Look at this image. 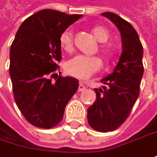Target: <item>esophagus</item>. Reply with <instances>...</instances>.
<instances>
[{
  "label": "esophagus",
  "mask_w": 157,
  "mask_h": 157,
  "mask_svg": "<svg viewBox=\"0 0 157 157\" xmlns=\"http://www.w3.org/2000/svg\"><path fill=\"white\" fill-rule=\"evenodd\" d=\"M84 90H86V86H84V84L82 82H79V86H78V92H83Z\"/></svg>",
  "instance_id": "1"
}]
</instances>
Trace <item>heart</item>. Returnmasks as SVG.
Listing matches in <instances>:
<instances>
[{
  "instance_id": "heart-1",
  "label": "heart",
  "mask_w": 157,
  "mask_h": 157,
  "mask_svg": "<svg viewBox=\"0 0 157 157\" xmlns=\"http://www.w3.org/2000/svg\"><path fill=\"white\" fill-rule=\"evenodd\" d=\"M94 37L101 44L98 51L106 61L113 59L116 56V49L113 46L106 42L110 38L109 31L102 25H95L91 30ZM59 44L61 48L67 53L73 50V32L71 29H66L61 33L59 36ZM102 66V62L100 57L77 56L68 61L65 66L67 73L78 78H87L96 73Z\"/></svg>"
}]
</instances>
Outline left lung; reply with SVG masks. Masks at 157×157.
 <instances>
[{
    "instance_id": "8db88e82",
    "label": "left lung",
    "mask_w": 157,
    "mask_h": 157,
    "mask_svg": "<svg viewBox=\"0 0 157 157\" xmlns=\"http://www.w3.org/2000/svg\"><path fill=\"white\" fill-rule=\"evenodd\" d=\"M117 26L122 37L123 52L113 73L101 82L107 86L96 88L95 102L87 109V121L101 132L117 129L129 117L140 91L144 67L143 47L137 32L129 22L111 12H104Z\"/></svg>"
}]
</instances>
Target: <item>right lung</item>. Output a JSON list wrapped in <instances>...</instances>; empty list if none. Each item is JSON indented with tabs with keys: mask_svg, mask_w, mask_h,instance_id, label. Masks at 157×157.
Masks as SVG:
<instances>
[{
	"mask_svg": "<svg viewBox=\"0 0 157 157\" xmlns=\"http://www.w3.org/2000/svg\"><path fill=\"white\" fill-rule=\"evenodd\" d=\"M81 17L40 10L23 22L12 42L10 74L14 99L25 118L36 127L57 125L78 88L77 78L57 75L56 63L62 59L59 36Z\"/></svg>",
	"mask_w": 157,
	"mask_h": 157,
	"instance_id": "1",
	"label": "right lung"
}]
</instances>
